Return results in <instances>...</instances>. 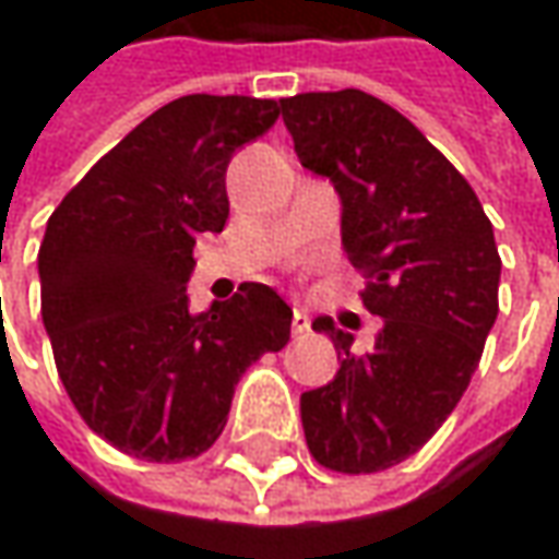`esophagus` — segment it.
Returning <instances> with one entry per match:
<instances>
[{"label": "esophagus", "instance_id": "obj_1", "mask_svg": "<svg viewBox=\"0 0 559 559\" xmlns=\"http://www.w3.org/2000/svg\"><path fill=\"white\" fill-rule=\"evenodd\" d=\"M308 330H311V320H308V313L301 311V308H295V311H292V333L305 335Z\"/></svg>", "mask_w": 559, "mask_h": 559}]
</instances>
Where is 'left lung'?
<instances>
[{"label": "left lung", "instance_id": "obj_1", "mask_svg": "<svg viewBox=\"0 0 559 559\" xmlns=\"http://www.w3.org/2000/svg\"><path fill=\"white\" fill-rule=\"evenodd\" d=\"M301 167L342 202V248L382 317L373 352L333 317V382L301 395L313 461L335 473H379L417 454L457 407L498 317L501 258L473 186L404 115L360 90L280 98Z\"/></svg>", "mask_w": 559, "mask_h": 559}]
</instances>
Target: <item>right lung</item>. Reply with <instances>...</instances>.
I'll use <instances>...</instances> for the list:
<instances>
[{
	"label": "right lung",
	"instance_id": "add662e5",
	"mask_svg": "<svg viewBox=\"0 0 559 559\" xmlns=\"http://www.w3.org/2000/svg\"><path fill=\"white\" fill-rule=\"evenodd\" d=\"M276 118L273 98H174L98 158L46 224L36 264L55 367L86 426L130 457L204 454L239 376L289 342L292 308L264 283L204 313L186 295L195 239L229 217V158Z\"/></svg>",
	"mask_w": 559,
	"mask_h": 559
}]
</instances>
